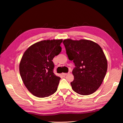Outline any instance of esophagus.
I'll use <instances>...</instances> for the list:
<instances>
[{"label":"esophagus","instance_id":"esophagus-1","mask_svg":"<svg viewBox=\"0 0 123 123\" xmlns=\"http://www.w3.org/2000/svg\"><path fill=\"white\" fill-rule=\"evenodd\" d=\"M68 74H69V72H68V73H62V75L66 76V75H67Z\"/></svg>","mask_w":123,"mask_h":123}]
</instances>
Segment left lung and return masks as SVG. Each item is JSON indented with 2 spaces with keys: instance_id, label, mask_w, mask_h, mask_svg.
Instances as JSON below:
<instances>
[{
  "instance_id": "obj_1",
  "label": "left lung",
  "mask_w": 123,
  "mask_h": 123,
  "mask_svg": "<svg viewBox=\"0 0 123 123\" xmlns=\"http://www.w3.org/2000/svg\"><path fill=\"white\" fill-rule=\"evenodd\" d=\"M63 43L68 59L75 66L72 71V89L80 95L92 94L100 86L107 72V60L101 48L86 39H67Z\"/></svg>"
}]
</instances>
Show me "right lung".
I'll use <instances>...</instances> for the list:
<instances>
[{"mask_svg": "<svg viewBox=\"0 0 123 123\" xmlns=\"http://www.w3.org/2000/svg\"><path fill=\"white\" fill-rule=\"evenodd\" d=\"M62 39L42 41L25 51L19 64V72L25 86L39 98L53 94L61 78L54 73L52 60L61 53Z\"/></svg>", "mask_w": 123, "mask_h": 123, "instance_id": "add662e5", "label": "right lung"}]
</instances>
